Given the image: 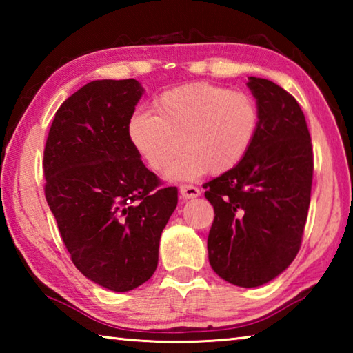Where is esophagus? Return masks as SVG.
<instances>
[{
    "label": "esophagus",
    "mask_w": 353,
    "mask_h": 353,
    "mask_svg": "<svg viewBox=\"0 0 353 353\" xmlns=\"http://www.w3.org/2000/svg\"><path fill=\"white\" fill-rule=\"evenodd\" d=\"M179 191H181L183 199H194L201 194V190L198 187H194V185H181Z\"/></svg>",
    "instance_id": "1"
}]
</instances>
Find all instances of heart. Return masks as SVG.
Instances as JSON below:
<instances>
[{
  "instance_id": "obj_1",
  "label": "heart",
  "mask_w": 353,
  "mask_h": 353,
  "mask_svg": "<svg viewBox=\"0 0 353 353\" xmlns=\"http://www.w3.org/2000/svg\"><path fill=\"white\" fill-rule=\"evenodd\" d=\"M154 113L135 112L129 119V140L154 171L171 166L172 179H194L205 171L224 174L241 163L259 134L260 110L244 92L208 82L166 90L154 99Z\"/></svg>"
}]
</instances>
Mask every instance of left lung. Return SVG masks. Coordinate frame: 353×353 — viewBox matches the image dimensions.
Returning <instances> with one entry per match:
<instances>
[{
    "mask_svg": "<svg viewBox=\"0 0 353 353\" xmlns=\"http://www.w3.org/2000/svg\"><path fill=\"white\" fill-rule=\"evenodd\" d=\"M259 134L241 163L204 183L214 219L208 261L225 282L255 288L277 277L301 249L313 182V148L294 97L249 77Z\"/></svg>",
    "mask_w": 353,
    "mask_h": 353,
    "instance_id": "8db88e82",
    "label": "left lung"
}]
</instances>
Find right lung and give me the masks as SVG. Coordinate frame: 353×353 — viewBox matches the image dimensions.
Instances as JSON below:
<instances>
[{
  "mask_svg": "<svg viewBox=\"0 0 353 353\" xmlns=\"http://www.w3.org/2000/svg\"><path fill=\"white\" fill-rule=\"evenodd\" d=\"M143 92L135 79L88 82L59 107L43 151L46 202L71 261L117 292L151 279L177 205V188L160 187L129 140Z\"/></svg>",
  "mask_w": 353,
  "mask_h": 353,
  "instance_id": "1",
  "label": "right lung"
}]
</instances>
